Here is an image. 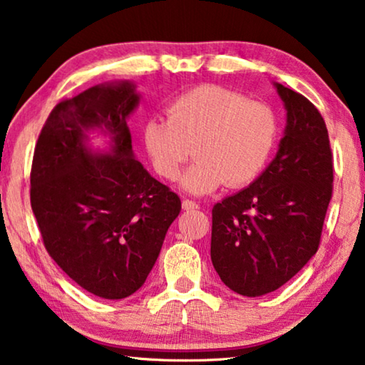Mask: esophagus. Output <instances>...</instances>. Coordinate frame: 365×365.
<instances>
[{
    "label": "esophagus",
    "instance_id": "34e87169",
    "mask_svg": "<svg viewBox=\"0 0 365 365\" xmlns=\"http://www.w3.org/2000/svg\"><path fill=\"white\" fill-rule=\"evenodd\" d=\"M182 206H183V210H187V211H193V210H198V207H200V205L195 203V201H192V200H183Z\"/></svg>",
    "mask_w": 365,
    "mask_h": 365
}]
</instances>
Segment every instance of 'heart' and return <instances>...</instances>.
Instances as JSON below:
<instances>
[{
  "label": "heart",
  "instance_id": "obj_1",
  "mask_svg": "<svg viewBox=\"0 0 365 365\" xmlns=\"http://www.w3.org/2000/svg\"><path fill=\"white\" fill-rule=\"evenodd\" d=\"M276 133V115L268 106L222 86L201 84L172 99L167 118H149L143 143L165 180H175L193 148L196 162L180 185L187 193L207 195L224 183L240 188L255 180Z\"/></svg>",
  "mask_w": 365,
  "mask_h": 365
}]
</instances>
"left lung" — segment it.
<instances>
[{"label": "left lung", "mask_w": 365, "mask_h": 365, "mask_svg": "<svg viewBox=\"0 0 365 365\" xmlns=\"http://www.w3.org/2000/svg\"><path fill=\"white\" fill-rule=\"evenodd\" d=\"M286 128L257 180L212 207L211 262L234 292L258 297L296 276L320 245L333 192L325 120L299 92L274 83Z\"/></svg>", "instance_id": "left-lung-1"}]
</instances>
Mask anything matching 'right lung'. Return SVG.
<instances>
[{
  "label": "right lung",
  "mask_w": 365,
  "mask_h": 365,
  "mask_svg": "<svg viewBox=\"0 0 365 365\" xmlns=\"http://www.w3.org/2000/svg\"><path fill=\"white\" fill-rule=\"evenodd\" d=\"M140 103L135 83L97 84L51 110L31 170V205L43 245L86 291L125 299L158 259L182 203L135 159L126 125ZM107 152L88 146L91 132Z\"/></svg>",
  "instance_id": "1"
}]
</instances>
